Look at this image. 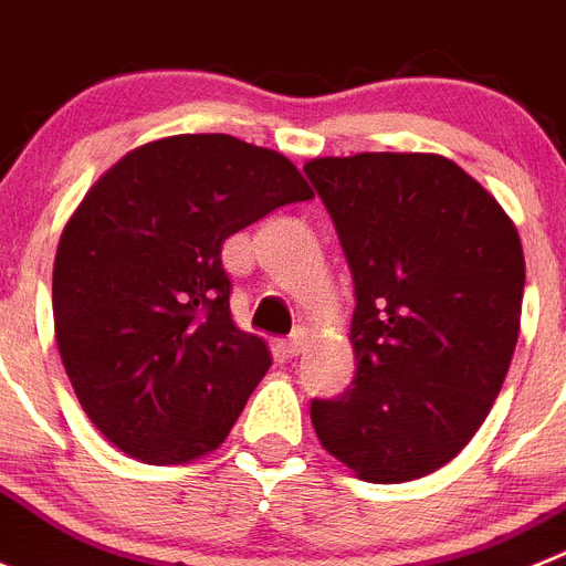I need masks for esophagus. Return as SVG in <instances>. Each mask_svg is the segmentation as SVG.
<instances>
[{
    "instance_id": "obj_1",
    "label": "esophagus",
    "mask_w": 566,
    "mask_h": 566,
    "mask_svg": "<svg viewBox=\"0 0 566 566\" xmlns=\"http://www.w3.org/2000/svg\"><path fill=\"white\" fill-rule=\"evenodd\" d=\"M304 346H307V333H304V329H295L287 338V344H284V349H287L290 358H295V355L304 353Z\"/></svg>"
}]
</instances>
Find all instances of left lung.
<instances>
[{
    "mask_svg": "<svg viewBox=\"0 0 566 566\" xmlns=\"http://www.w3.org/2000/svg\"><path fill=\"white\" fill-rule=\"evenodd\" d=\"M355 282L358 371L313 400L321 446L364 482L420 480L454 460L505 384L518 338L524 253L491 191L420 151L315 157Z\"/></svg>",
    "mask_w": 566,
    "mask_h": 566,
    "instance_id": "obj_1",
    "label": "left lung"
}]
</instances>
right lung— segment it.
<instances>
[{
    "instance_id": "right-lung-1",
    "label": "right lung",
    "mask_w": 566,
    "mask_h": 566,
    "mask_svg": "<svg viewBox=\"0 0 566 566\" xmlns=\"http://www.w3.org/2000/svg\"><path fill=\"white\" fill-rule=\"evenodd\" d=\"M313 200L293 163L231 135L137 146L73 211L53 264L61 364L124 454L182 465L226 442L271 366L231 318L222 242Z\"/></svg>"
}]
</instances>
